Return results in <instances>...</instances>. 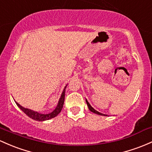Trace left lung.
Instances as JSON below:
<instances>
[{"mask_svg": "<svg viewBox=\"0 0 152 152\" xmlns=\"http://www.w3.org/2000/svg\"><path fill=\"white\" fill-rule=\"evenodd\" d=\"M86 104H87V105H88V107H89V110H90V111H91V112H92V113H95V114L100 115H104V114H102V113H99V112H98V111L95 110L94 109V108H93L92 107H91V105H90V104H89V102H88V101L86 100Z\"/></svg>", "mask_w": 152, "mask_h": 152, "instance_id": "obj_1", "label": "left lung"}]
</instances>
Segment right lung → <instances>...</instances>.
I'll use <instances>...</instances> for the list:
<instances>
[{"label":"right lung","instance_id":"obj_1","mask_svg":"<svg viewBox=\"0 0 152 152\" xmlns=\"http://www.w3.org/2000/svg\"><path fill=\"white\" fill-rule=\"evenodd\" d=\"M66 86L65 87V89H63V91L61 94V98H60L59 102H58V104L57 107H56V109L54 110L52 113H48V114H42V113H39L37 112L33 111L31 110L27 109V108H24L22 106H21L19 103L16 102L17 106L19 107L20 109L26 115H28L29 118H31V119L35 120V121H47V120L51 119V118H55L56 116H57L61 111L62 110V108L63 107V104H64V100H65V91H66Z\"/></svg>","mask_w":152,"mask_h":152}]
</instances>
